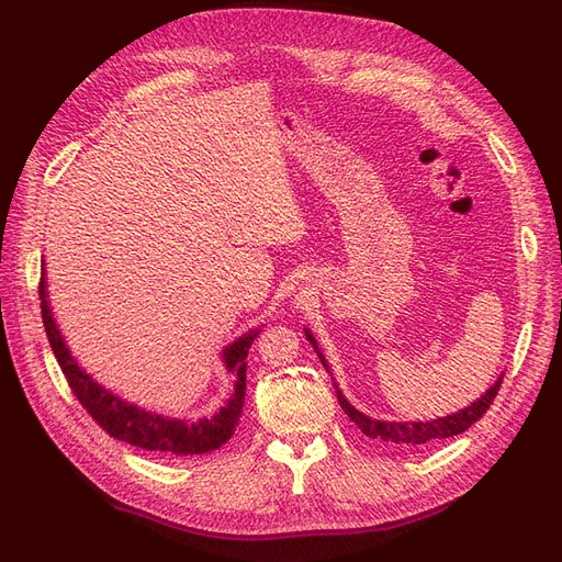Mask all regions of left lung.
I'll return each instance as SVG.
<instances>
[{
    "instance_id": "obj_1",
    "label": "left lung",
    "mask_w": 562,
    "mask_h": 562,
    "mask_svg": "<svg viewBox=\"0 0 562 562\" xmlns=\"http://www.w3.org/2000/svg\"><path fill=\"white\" fill-rule=\"evenodd\" d=\"M304 335H307V339L312 342V347L316 349L318 359L323 363V368H328L326 359H323V353L318 349V342L314 339L312 330L304 328ZM502 380L504 375L497 378V382L492 384L485 394L481 398H475V403L467 405L464 411L459 413H452V415H446V417H438V419H429V422H384V419H372L368 415H363L361 411H356V407L345 398L342 391L337 389L335 384V391H337V401L339 405H342V411L347 413V417L359 427L366 436L375 438V440H386V443H394V446H401V448H419V446H427V443H434V440H440V438H450V436H457L467 431L471 424L479 422L485 413L490 403L495 401L497 391L502 386Z\"/></svg>"
}]
</instances>
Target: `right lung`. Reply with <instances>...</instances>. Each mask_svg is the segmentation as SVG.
Here are the masks:
<instances>
[{"mask_svg": "<svg viewBox=\"0 0 562 562\" xmlns=\"http://www.w3.org/2000/svg\"><path fill=\"white\" fill-rule=\"evenodd\" d=\"M40 300H42V318H44L48 345L56 353L67 384H70V389L75 391L79 403L87 407V413L112 438L124 440L128 446L143 448L157 454H178V457L217 450L232 438V434L236 431V424H239V417L244 413L246 356L252 339L260 335V328L244 333L241 337H236L229 347L223 349V363L227 372H232L236 378L229 401L211 417H201L199 422H187V419L157 415L151 411H145V407H138L124 398H119L110 389L98 384L89 372L75 361V356L70 353V347L65 345V339L56 326L54 312H50V304L46 300L44 271L40 281Z\"/></svg>", "mask_w": 562, "mask_h": 562, "instance_id": "right-lung-1", "label": "right lung"}]
</instances>
